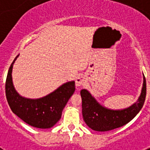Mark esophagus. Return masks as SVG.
I'll return each mask as SVG.
<instances>
[{
  "mask_svg": "<svg viewBox=\"0 0 150 150\" xmlns=\"http://www.w3.org/2000/svg\"><path fill=\"white\" fill-rule=\"evenodd\" d=\"M85 78L83 77V76H79L76 78V81H75V83H76V87H80L82 86L85 84Z\"/></svg>",
  "mask_w": 150,
  "mask_h": 150,
  "instance_id": "1",
  "label": "esophagus"
}]
</instances>
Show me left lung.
Listing matches in <instances>:
<instances>
[{
	"label": "left lung",
	"mask_w": 150,
	"mask_h": 150,
	"mask_svg": "<svg viewBox=\"0 0 150 150\" xmlns=\"http://www.w3.org/2000/svg\"><path fill=\"white\" fill-rule=\"evenodd\" d=\"M144 76L141 93L132 106L122 110L109 109L101 105L86 89H82V111L86 124L97 132H107L123 126L136 116L143 107L146 95V83Z\"/></svg>",
	"instance_id": "1"
}]
</instances>
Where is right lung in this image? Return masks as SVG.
<instances>
[{
  "label": "right lung",
  "instance_id": "add662e5",
  "mask_svg": "<svg viewBox=\"0 0 150 150\" xmlns=\"http://www.w3.org/2000/svg\"><path fill=\"white\" fill-rule=\"evenodd\" d=\"M10 65L6 76V96L10 109L17 116L29 125L38 128H50L54 126L62 117V110L75 91V82L70 81L46 96L31 99L21 96L13 86Z\"/></svg>",
  "mask_w": 150,
  "mask_h": 150
}]
</instances>
